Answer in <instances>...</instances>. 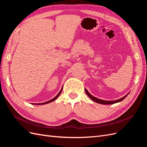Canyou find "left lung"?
<instances>
[{
  "label": "left lung",
  "mask_w": 147,
  "mask_h": 147,
  "mask_svg": "<svg viewBox=\"0 0 147 147\" xmlns=\"http://www.w3.org/2000/svg\"><path fill=\"white\" fill-rule=\"evenodd\" d=\"M85 90V92L86 93V94L88 96V97H90V98L94 102H96V103H99V104H104V105H109V104H115V103H117V102H119L122 101L124 99L126 98V97L129 94V93L127 94H126L125 96H124L123 97H122V98L119 99H118V100H110V101H108V100H101V99H99L98 98H96V97H94L93 96H92L91 94H90V92H89L86 89H84Z\"/></svg>",
  "instance_id": "obj_1"
}]
</instances>
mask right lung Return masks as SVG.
Masks as SVG:
<instances>
[{"instance_id":"add662e5","label":"right lung","mask_w":147,"mask_h":147,"mask_svg":"<svg viewBox=\"0 0 147 147\" xmlns=\"http://www.w3.org/2000/svg\"><path fill=\"white\" fill-rule=\"evenodd\" d=\"M62 90H63V88L61 89V91H60V92L58 93V94H57V95L55 97H54V98H53V99H51L50 100H48V101H47V102H43V103H40V104H35V105H43V104H48V103H50V102H53V101L55 100L57 98V97H58V96L60 95V94H61V92H62Z\"/></svg>"}]
</instances>
